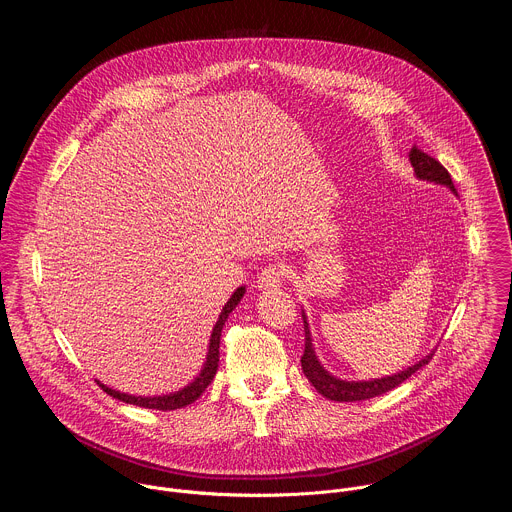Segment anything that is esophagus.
Masks as SVG:
<instances>
[{"label": "esophagus", "instance_id": "1", "mask_svg": "<svg viewBox=\"0 0 512 512\" xmlns=\"http://www.w3.org/2000/svg\"><path fill=\"white\" fill-rule=\"evenodd\" d=\"M283 275H285V267H283L281 263H271V265H267V267L259 273L255 287L261 289V291L277 289V287H281V283H283Z\"/></svg>", "mask_w": 512, "mask_h": 512}]
</instances>
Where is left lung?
I'll use <instances>...</instances> for the list:
<instances>
[{
  "label": "left lung",
  "mask_w": 512,
  "mask_h": 512,
  "mask_svg": "<svg viewBox=\"0 0 512 512\" xmlns=\"http://www.w3.org/2000/svg\"><path fill=\"white\" fill-rule=\"evenodd\" d=\"M409 162H411V166L415 170V176L419 180L448 186L456 194L450 172L435 158L427 156L419 148H411ZM302 318H304V330H306V348H304V356H302V371L308 377V381L316 387V391L320 395H324L326 399H330V401H346L348 403V401H364V399L379 397V395L399 387L403 381H407L413 373H417L421 367H425V364L433 356V352H429L425 358L415 362L413 367H409L405 371H399L391 377H381V379H373V381H342V379H336L334 375H330L320 364V360L316 356V350L312 346V334H310V326H308V318H306L304 310H302Z\"/></svg>",
  "instance_id": "obj_1"
}]
</instances>
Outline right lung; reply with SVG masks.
<instances>
[{"label": "right lung", "mask_w": 512, "mask_h": 512, "mask_svg": "<svg viewBox=\"0 0 512 512\" xmlns=\"http://www.w3.org/2000/svg\"><path fill=\"white\" fill-rule=\"evenodd\" d=\"M245 296V287H237L235 294L231 296V300L225 304L221 316H218L214 328H212V334H210V344H208V354H206V362L204 367L200 371V375L190 383L186 385L184 389L176 391V393H168V395H160V397H137V395H127V393H121V391H115V389H109L107 385H103L101 381H97V385L107 393L111 395L113 399H119L123 403H129V405H137V407H145V409H160V411H174V409H180V407H186L190 403H194L202 393L204 389L212 383L214 375H216V369H218V344H221V332H223V326L229 318V314L239 306L241 298Z\"/></svg>", "instance_id": "add662e5"}]
</instances>
